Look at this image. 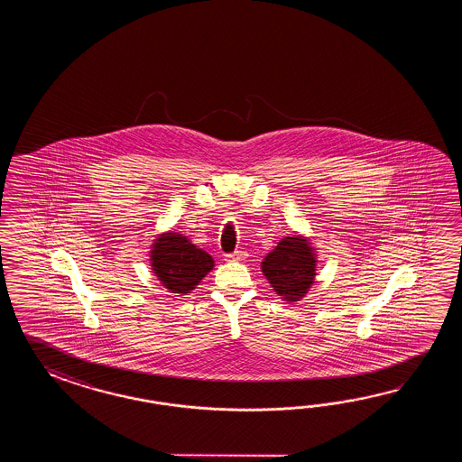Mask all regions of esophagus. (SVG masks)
<instances>
[{"label": "esophagus", "mask_w": 462, "mask_h": 462, "mask_svg": "<svg viewBox=\"0 0 462 462\" xmlns=\"http://www.w3.org/2000/svg\"><path fill=\"white\" fill-rule=\"evenodd\" d=\"M245 251H235V253H231V254L226 255L227 261H233V263H239V261H245Z\"/></svg>", "instance_id": "34e87169"}]
</instances>
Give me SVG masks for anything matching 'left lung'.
Masks as SVG:
<instances>
[{
  "mask_svg": "<svg viewBox=\"0 0 462 462\" xmlns=\"http://www.w3.org/2000/svg\"><path fill=\"white\" fill-rule=\"evenodd\" d=\"M315 251L304 236H285L261 263V271L287 302L300 300L315 279Z\"/></svg>",
  "mask_w": 462,
  "mask_h": 462,
  "instance_id": "obj_1",
  "label": "left lung"
}]
</instances>
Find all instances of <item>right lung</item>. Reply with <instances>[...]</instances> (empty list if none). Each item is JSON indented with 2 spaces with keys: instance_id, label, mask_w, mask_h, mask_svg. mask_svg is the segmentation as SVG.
<instances>
[{
  "instance_id": "right-lung-1",
  "label": "right lung",
  "mask_w": 462,
  "mask_h": 462,
  "mask_svg": "<svg viewBox=\"0 0 462 462\" xmlns=\"http://www.w3.org/2000/svg\"><path fill=\"white\" fill-rule=\"evenodd\" d=\"M150 257L153 274L171 294L191 292L215 265L207 251L191 245L187 236L173 231L158 236Z\"/></svg>"
}]
</instances>
